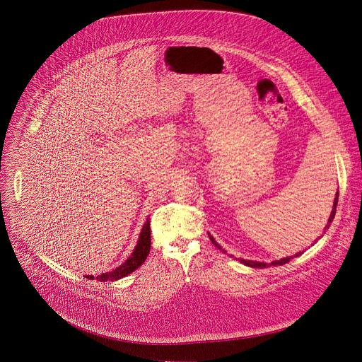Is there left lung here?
<instances>
[{
  "label": "left lung",
  "mask_w": 362,
  "mask_h": 362,
  "mask_svg": "<svg viewBox=\"0 0 362 362\" xmlns=\"http://www.w3.org/2000/svg\"><path fill=\"white\" fill-rule=\"evenodd\" d=\"M337 202H339V191H337V194H336V198H334V202H333V210H332V214H330V217H329V221H327V224H326V228H329V226H330V223L333 221V218H334V214H336V206H337ZM210 237V240H211V243L214 244V245H217L216 244V241L213 240V237L211 235H209ZM218 247V245H217ZM220 248V247H218ZM221 250V248H220ZM303 252H298V254H296L294 257H288V258H283L280 259V260H274V262H272V263H264V262H254V260H245V259H241L240 262L241 263H244V264H247V266H251V267H259V269H263V267H267V266H279V264H286V263H288L291 259L297 258V257H300Z\"/></svg>",
  "instance_id": "obj_1"
}]
</instances>
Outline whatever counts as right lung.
Listing matches in <instances>:
<instances>
[{
	"mask_svg": "<svg viewBox=\"0 0 362 362\" xmlns=\"http://www.w3.org/2000/svg\"><path fill=\"white\" fill-rule=\"evenodd\" d=\"M149 251H151V221L146 220V223L144 224V228L141 231L138 245L135 247L132 255L125 260V263H122L117 269L98 276L96 280H100V281L111 280V281H114V280H119V279L125 277L127 274L136 270L146 260L148 255H149ZM88 277H90V280L95 279L93 276H88Z\"/></svg>",
	"mask_w": 362,
	"mask_h": 362,
	"instance_id": "1",
	"label": "right lung"
}]
</instances>
